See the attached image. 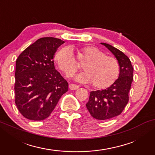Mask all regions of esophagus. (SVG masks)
<instances>
[{
  "label": "esophagus",
  "instance_id": "obj_1",
  "mask_svg": "<svg viewBox=\"0 0 155 155\" xmlns=\"http://www.w3.org/2000/svg\"><path fill=\"white\" fill-rule=\"evenodd\" d=\"M80 87L79 85H78V84H69V88L70 90H78V88H79Z\"/></svg>",
  "mask_w": 155,
  "mask_h": 155
}]
</instances>
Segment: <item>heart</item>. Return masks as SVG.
<instances>
[{
  "label": "heart",
  "instance_id": "heart-1",
  "mask_svg": "<svg viewBox=\"0 0 155 155\" xmlns=\"http://www.w3.org/2000/svg\"><path fill=\"white\" fill-rule=\"evenodd\" d=\"M78 58L84 61L82 68L84 72L75 76V80L83 83L92 82L97 89H106L111 86L118 79L120 68L114 58L107 56L104 53L93 46H84L78 50ZM59 69L69 76L78 69V65L74 59L71 48L64 46L57 51L54 57Z\"/></svg>",
  "mask_w": 155,
  "mask_h": 155
}]
</instances>
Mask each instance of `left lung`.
<instances>
[{
	"mask_svg": "<svg viewBox=\"0 0 155 155\" xmlns=\"http://www.w3.org/2000/svg\"><path fill=\"white\" fill-rule=\"evenodd\" d=\"M106 46L117 59L120 72L116 81L105 90L90 92L87 109L93 118L107 120L121 114L128 102V93L133 82V68L130 59L118 48L106 43Z\"/></svg>",
	"mask_w": 155,
	"mask_h": 155,
	"instance_id": "8db88e82",
	"label": "left lung"
}]
</instances>
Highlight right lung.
<instances>
[{
  "mask_svg": "<svg viewBox=\"0 0 155 155\" xmlns=\"http://www.w3.org/2000/svg\"><path fill=\"white\" fill-rule=\"evenodd\" d=\"M64 41L54 37L37 40L16 60L15 104L27 119L41 120L54 111L68 83L55 69L57 48Z\"/></svg>",
  "mask_w": 155,
  "mask_h": 155,
  "instance_id": "right-lung-1",
  "label": "right lung"
}]
</instances>
